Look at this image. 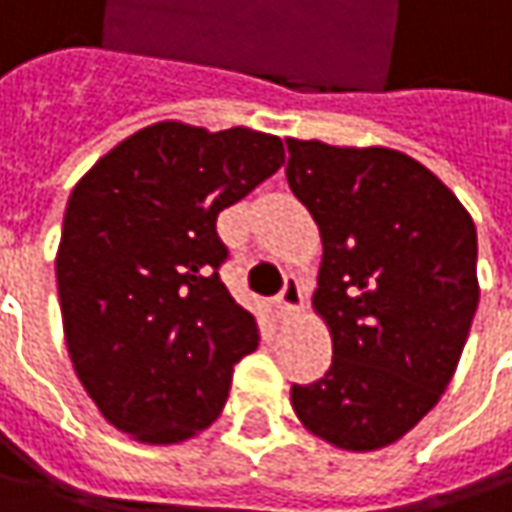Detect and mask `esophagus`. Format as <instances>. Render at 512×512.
Listing matches in <instances>:
<instances>
[{
	"mask_svg": "<svg viewBox=\"0 0 512 512\" xmlns=\"http://www.w3.org/2000/svg\"><path fill=\"white\" fill-rule=\"evenodd\" d=\"M276 307H279V316H282V319H290V316L299 313V307H302V285H299L296 276H290L285 282L279 299H276Z\"/></svg>",
	"mask_w": 512,
	"mask_h": 512,
	"instance_id": "34e87169",
	"label": "esophagus"
}]
</instances>
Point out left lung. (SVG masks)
<instances>
[{
    "instance_id": "1",
    "label": "left lung",
    "mask_w": 512,
    "mask_h": 512,
    "mask_svg": "<svg viewBox=\"0 0 512 512\" xmlns=\"http://www.w3.org/2000/svg\"><path fill=\"white\" fill-rule=\"evenodd\" d=\"M287 185L322 233L313 307L333 339L299 422L342 450L399 442L442 399L479 307L476 225L439 176L390 148L287 139Z\"/></svg>"
}]
</instances>
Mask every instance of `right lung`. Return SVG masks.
<instances>
[{"label": "right lung", "mask_w": 512, "mask_h": 512, "mask_svg": "<svg viewBox=\"0 0 512 512\" xmlns=\"http://www.w3.org/2000/svg\"><path fill=\"white\" fill-rule=\"evenodd\" d=\"M282 165L279 136L156 122L73 187L56 253L65 342L116 430L176 444L219 419L259 327L219 279L216 219Z\"/></svg>", "instance_id": "1"}]
</instances>
